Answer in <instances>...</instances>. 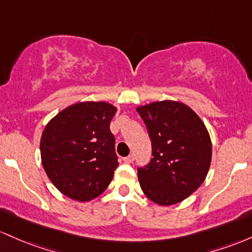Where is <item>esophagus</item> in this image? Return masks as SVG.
I'll list each match as a JSON object with an SVG mask.
<instances>
[{
    "label": "esophagus",
    "instance_id": "esophagus-1",
    "mask_svg": "<svg viewBox=\"0 0 252 252\" xmlns=\"http://www.w3.org/2000/svg\"><path fill=\"white\" fill-rule=\"evenodd\" d=\"M134 160V156L133 155H129V156H127L124 158V162L125 163H132Z\"/></svg>",
    "mask_w": 252,
    "mask_h": 252
}]
</instances>
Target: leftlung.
Segmentation results:
<instances>
[{
  "label": "left lung",
  "mask_w": 252,
  "mask_h": 252,
  "mask_svg": "<svg viewBox=\"0 0 252 252\" xmlns=\"http://www.w3.org/2000/svg\"><path fill=\"white\" fill-rule=\"evenodd\" d=\"M151 140L152 157L138 169L144 194L160 206L183 201L205 181L212 159L210 133L190 107L157 101L137 108Z\"/></svg>",
  "instance_id": "obj_1"
}]
</instances>
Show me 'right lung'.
<instances>
[{"label":"right lung","instance_id":"right-lung-1","mask_svg":"<svg viewBox=\"0 0 252 252\" xmlns=\"http://www.w3.org/2000/svg\"><path fill=\"white\" fill-rule=\"evenodd\" d=\"M117 107L86 101L66 107L49 121L40 139L44 170L65 196L86 202L102 194L118 168L109 129Z\"/></svg>","mask_w":252,"mask_h":252}]
</instances>
